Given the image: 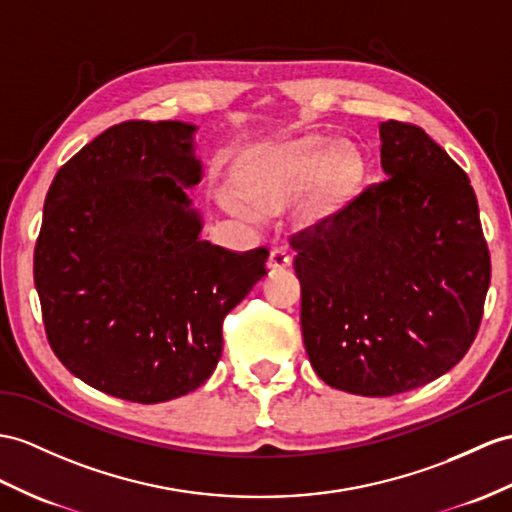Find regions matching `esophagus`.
<instances>
[{
	"instance_id": "esophagus-1",
	"label": "esophagus",
	"mask_w": 512,
	"mask_h": 512,
	"mask_svg": "<svg viewBox=\"0 0 512 512\" xmlns=\"http://www.w3.org/2000/svg\"><path fill=\"white\" fill-rule=\"evenodd\" d=\"M291 267V254L286 252L284 247H273L269 252V258H267V269L269 271H280V269H286Z\"/></svg>"
}]
</instances>
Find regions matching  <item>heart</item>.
<instances>
[{
  "instance_id": "1",
  "label": "heart",
  "mask_w": 512,
  "mask_h": 512,
  "mask_svg": "<svg viewBox=\"0 0 512 512\" xmlns=\"http://www.w3.org/2000/svg\"><path fill=\"white\" fill-rule=\"evenodd\" d=\"M365 156L354 143L332 145L323 136H306L284 145L249 149L234 169L239 195H223V208L241 219L278 213L302 193L297 221L302 226L328 221L350 206L365 182Z\"/></svg>"
}]
</instances>
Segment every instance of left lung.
Listing matches in <instances>:
<instances>
[{
	"label": "left lung",
	"mask_w": 512,
	"mask_h": 512,
	"mask_svg": "<svg viewBox=\"0 0 512 512\" xmlns=\"http://www.w3.org/2000/svg\"><path fill=\"white\" fill-rule=\"evenodd\" d=\"M380 141L389 180L291 241L310 365L365 397L450 371L476 339L491 282L467 173L410 123H380Z\"/></svg>",
	"instance_id": "1"
}]
</instances>
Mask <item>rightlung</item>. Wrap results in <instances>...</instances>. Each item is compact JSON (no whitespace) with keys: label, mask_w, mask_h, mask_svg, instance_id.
<instances>
[{"label":"right lung","mask_w":512,"mask_h":512,"mask_svg":"<svg viewBox=\"0 0 512 512\" xmlns=\"http://www.w3.org/2000/svg\"><path fill=\"white\" fill-rule=\"evenodd\" d=\"M197 126L126 121L49 186L34 249L47 341L73 376L136 404L195 391L221 358V323L267 276L265 247L202 239L186 189L202 182Z\"/></svg>","instance_id":"add662e5"}]
</instances>
